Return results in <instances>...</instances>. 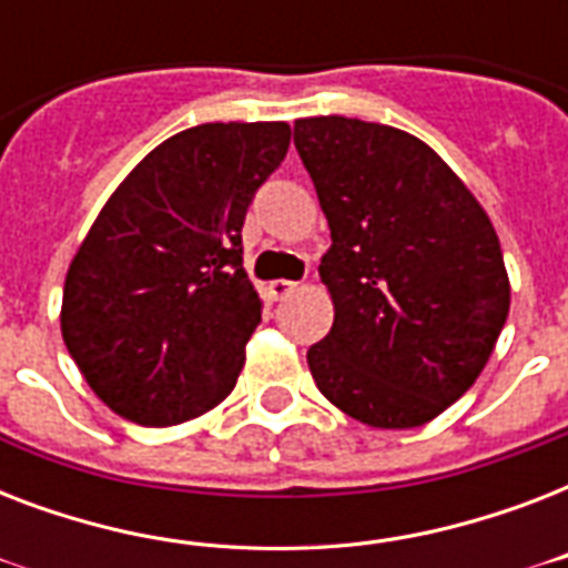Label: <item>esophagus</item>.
<instances>
[{"mask_svg": "<svg viewBox=\"0 0 568 568\" xmlns=\"http://www.w3.org/2000/svg\"><path fill=\"white\" fill-rule=\"evenodd\" d=\"M294 288H297V283H292V280H274L267 285V294H271V301H285Z\"/></svg>", "mask_w": 568, "mask_h": 568, "instance_id": "1", "label": "esophagus"}]
</instances>
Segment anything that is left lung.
I'll return each mask as SVG.
<instances>
[{
	"label": "left lung",
	"instance_id": "8db88e82",
	"mask_svg": "<svg viewBox=\"0 0 568 568\" xmlns=\"http://www.w3.org/2000/svg\"><path fill=\"white\" fill-rule=\"evenodd\" d=\"M294 146L333 239L318 274L336 321L306 354L315 386L356 422L422 427L471 388L510 312L493 221L395 126L306 118Z\"/></svg>",
	"mask_w": 568,
	"mask_h": 568
}]
</instances>
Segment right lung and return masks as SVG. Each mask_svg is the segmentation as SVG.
Segmentation results:
<instances>
[{
  "mask_svg": "<svg viewBox=\"0 0 568 568\" xmlns=\"http://www.w3.org/2000/svg\"><path fill=\"white\" fill-rule=\"evenodd\" d=\"M288 123H203L141 159L70 262L61 336L102 404L144 427L235 388L262 301L241 226L288 153Z\"/></svg>",
  "mask_w": 568,
  "mask_h": 568,
  "instance_id": "1",
  "label": "right lung"
}]
</instances>
